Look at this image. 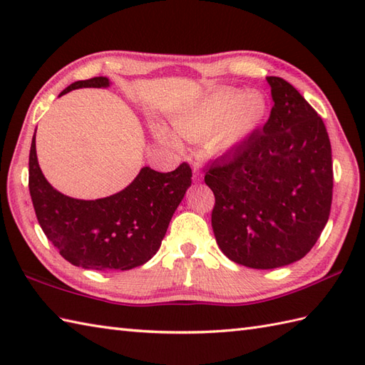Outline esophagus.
<instances>
[{"label": "esophagus", "mask_w": 365, "mask_h": 365, "mask_svg": "<svg viewBox=\"0 0 365 365\" xmlns=\"http://www.w3.org/2000/svg\"><path fill=\"white\" fill-rule=\"evenodd\" d=\"M192 178H195V182H200V178H202V174H200V169L197 165L192 166Z\"/></svg>", "instance_id": "34e87169"}]
</instances>
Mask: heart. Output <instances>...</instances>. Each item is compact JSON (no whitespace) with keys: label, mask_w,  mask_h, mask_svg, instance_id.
I'll use <instances>...</instances> for the list:
<instances>
[{"label":"heart","mask_w":365,"mask_h":365,"mask_svg":"<svg viewBox=\"0 0 365 365\" xmlns=\"http://www.w3.org/2000/svg\"><path fill=\"white\" fill-rule=\"evenodd\" d=\"M267 98L259 91L220 89L173 115V127L188 141L204 138L205 150L213 157H224L238 149L265 120ZM155 133L163 143L178 145L177 138L157 127Z\"/></svg>","instance_id":"b5f03b06"}]
</instances>
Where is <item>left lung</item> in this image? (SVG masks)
Listing matches in <instances>:
<instances>
[{
	"instance_id": "8db88e82",
	"label": "left lung",
	"mask_w": 365,
	"mask_h": 365,
	"mask_svg": "<svg viewBox=\"0 0 365 365\" xmlns=\"http://www.w3.org/2000/svg\"><path fill=\"white\" fill-rule=\"evenodd\" d=\"M274 106L262 131L213 161L212 227L226 257L273 269L304 257L329 218L332 158L327 127L290 83L267 76Z\"/></svg>"
}]
</instances>
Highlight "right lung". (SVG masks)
<instances>
[{"label": "right lung", "mask_w": 365, "mask_h": 365, "mask_svg": "<svg viewBox=\"0 0 365 365\" xmlns=\"http://www.w3.org/2000/svg\"><path fill=\"white\" fill-rule=\"evenodd\" d=\"M106 76L75 81L61 96L80 88H110ZM191 168L173 173L144 166L127 188L113 196L84 200L54 190L42 174L36 133L29 150V195L43 234L63 257L84 269H131L149 262L161 246L169 221L191 187Z\"/></svg>", "instance_id": "right-lung-1"}]
</instances>
